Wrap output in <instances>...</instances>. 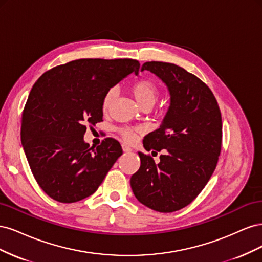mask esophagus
Here are the masks:
<instances>
[{
    "label": "esophagus",
    "instance_id": "1",
    "mask_svg": "<svg viewBox=\"0 0 262 262\" xmlns=\"http://www.w3.org/2000/svg\"><path fill=\"white\" fill-rule=\"evenodd\" d=\"M122 149H123V152H125V153H131L132 152V148L131 147H129V146H126V145H122Z\"/></svg>",
    "mask_w": 262,
    "mask_h": 262
}]
</instances>
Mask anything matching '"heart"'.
<instances>
[{"instance_id":"obj_1","label":"heart","mask_w":262,"mask_h":262,"mask_svg":"<svg viewBox=\"0 0 262 262\" xmlns=\"http://www.w3.org/2000/svg\"><path fill=\"white\" fill-rule=\"evenodd\" d=\"M131 92L133 96L139 101V104L143 108H150L161 96V87L152 78H141L131 85ZM116 97V90H108L101 100L102 113H107L113 101ZM140 128H119L118 133L121 139L126 143H132L136 141L137 134L141 133Z\"/></svg>"}]
</instances>
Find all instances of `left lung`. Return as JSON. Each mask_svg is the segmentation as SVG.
I'll use <instances>...</instances> for the list:
<instances>
[{"label":"left lung","instance_id":"8db88e82","mask_svg":"<svg viewBox=\"0 0 262 262\" xmlns=\"http://www.w3.org/2000/svg\"><path fill=\"white\" fill-rule=\"evenodd\" d=\"M170 93L163 123L148 133L146 150L163 154L156 164L139 152L141 166L130 184L137 199L147 208L170 213L187 207L199 195L216 167L222 147V117L209 86L199 77L167 62H145Z\"/></svg>","mask_w":262,"mask_h":262}]
</instances>
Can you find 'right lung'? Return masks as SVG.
<instances>
[{
  "mask_svg": "<svg viewBox=\"0 0 262 262\" xmlns=\"http://www.w3.org/2000/svg\"><path fill=\"white\" fill-rule=\"evenodd\" d=\"M139 69L133 59H80L52 68L34 84L20 139L36 181L53 200L73 203L90 196L122 154L113 138L95 148L83 137L87 125L102 121L105 93Z\"/></svg>",
  "mask_w": 262,
  "mask_h": 262,
  "instance_id": "add662e5",
  "label": "right lung"
}]
</instances>
